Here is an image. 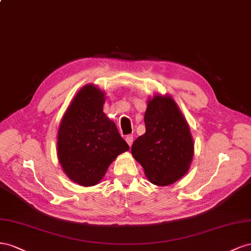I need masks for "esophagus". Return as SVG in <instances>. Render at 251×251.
Segmentation results:
<instances>
[{
  "label": "esophagus",
  "instance_id": "1",
  "mask_svg": "<svg viewBox=\"0 0 251 251\" xmlns=\"http://www.w3.org/2000/svg\"><path fill=\"white\" fill-rule=\"evenodd\" d=\"M125 140L127 142V144L129 145V146H131L132 145V142H133V135L132 134H128Z\"/></svg>",
  "mask_w": 251,
  "mask_h": 251
}]
</instances>
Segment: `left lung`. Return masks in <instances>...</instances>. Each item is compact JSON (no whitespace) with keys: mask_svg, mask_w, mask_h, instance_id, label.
I'll return each instance as SVG.
<instances>
[{"mask_svg":"<svg viewBox=\"0 0 251 251\" xmlns=\"http://www.w3.org/2000/svg\"><path fill=\"white\" fill-rule=\"evenodd\" d=\"M144 122L146 131L133 142L131 154L152 184H174L188 173L195 153L187 121L173 97L156 94L148 99Z\"/></svg>","mask_w":251,"mask_h":251,"instance_id":"left-lung-1","label":"left lung"}]
</instances>
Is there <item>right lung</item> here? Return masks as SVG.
I'll return each instance as SVG.
<instances>
[{
  "label": "right lung",
  "instance_id": "1",
  "mask_svg": "<svg viewBox=\"0 0 251 251\" xmlns=\"http://www.w3.org/2000/svg\"><path fill=\"white\" fill-rule=\"evenodd\" d=\"M105 92L87 84L76 92L63 114L56 153L71 181L89 187L100 183L117 156L129 150L114 122L103 111Z\"/></svg>",
  "mask_w": 251,
  "mask_h": 251
}]
</instances>
